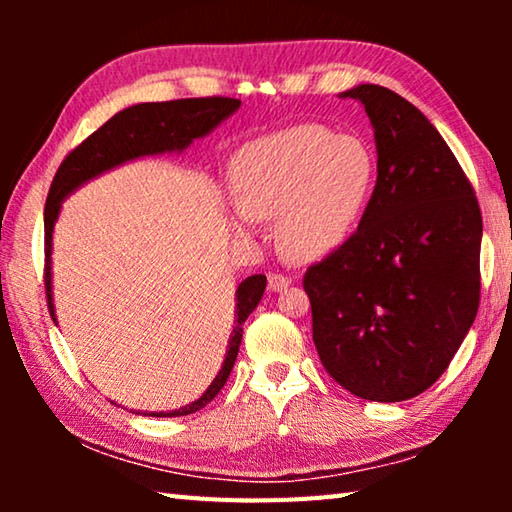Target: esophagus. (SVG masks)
I'll use <instances>...</instances> for the list:
<instances>
[{
  "label": "esophagus",
  "mask_w": 512,
  "mask_h": 512,
  "mask_svg": "<svg viewBox=\"0 0 512 512\" xmlns=\"http://www.w3.org/2000/svg\"><path fill=\"white\" fill-rule=\"evenodd\" d=\"M289 284H291V280L287 275L268 273V289H271V291H282V289H287Z\"/></svg>",
  "instance_id": "34e87169"
}]
</instances>
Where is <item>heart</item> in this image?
<instances>
[{"label":"heart","mask_w":512,"mask_h":512,"mask_svg":"<svg viewBox=\"0 0 512 512\" xmlns=\"http://www.w3.org/2000/svg\"><path fill=\"white\" fill-rule=\"evenodd\" d=\"M377 183L370 146L320 124L255 137L232 155V223L253 230L277 216V246L293 262L325 257L357 228Z\"/></svg>","instance_id":"heart-1"}]
</instances>
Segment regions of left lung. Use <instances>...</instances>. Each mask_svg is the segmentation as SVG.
Listing matches in <instances>:
<instances>
[{"label":"left lung","mask_w":512,"mask_h":512,"mask_svg":"<svg viewBox=\"0 0 512 512\" xmlns=\"http://www.w3.org/2000/svg\"><path fill=\"white\" fill-rule=\"evenodd\" d=\"M377 183L345 244L307 268L314 343L352 395L404 402L447 370L479 309L481 210L452 149L393 90L361 83Z\"/></svg>","instance_id":"obj_1"}]
</instances>
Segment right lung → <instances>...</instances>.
I'll use <instances>...</instances> for the list:
<instances>
[{
	"mask_svg": "<svg viewBox=\"0 0 512 512\" xmlns=\"http://www.w3.org/2000/svg\"><path fill=\"white\" fill-rule=\"evenodd\" d=\"M241 106L239 99L228 97H205V99H178L162 103H137L126 110L117 112L108 119L99 131H94L88 140L76 146L60 164L54 183H51L47 205H45V287H47V305L49 314L56 323L54 309V291H51V239H54V225L58 221L60 205L65 198L76 192L88 180L101 176L110 169L119 167L128 160L144 158V155H160L171 151H185L198 137L212 133L223 119ZM266 289V275H250L237 287V305H235V327H232L228 350L221 370L216 372L207 391L192 404L180 406L169 413H144L155 418H178L201 411L210 404L228 381L232 366H235L241 336H244L246 318L253 314Z\"/></svg>",
	"mask_w": 512,
	"mask_h": 512,
	"instance_id": "add662e5",
	"label": "right lung"
}]
</instances>
